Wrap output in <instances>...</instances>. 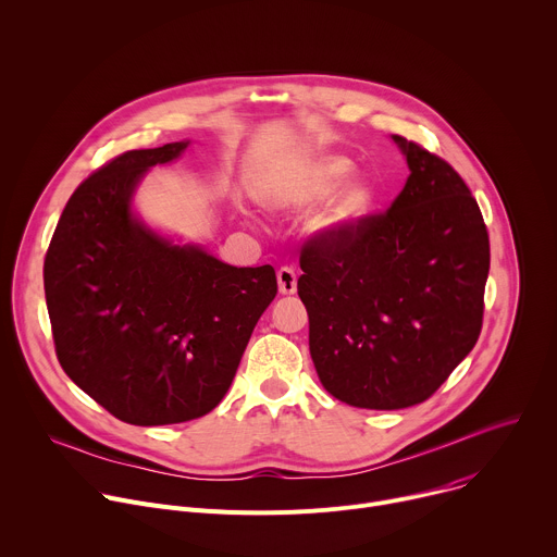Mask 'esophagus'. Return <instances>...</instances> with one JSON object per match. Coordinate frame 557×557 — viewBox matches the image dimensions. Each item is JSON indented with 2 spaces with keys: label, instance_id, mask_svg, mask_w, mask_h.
Instances as JSON below:
<instances>
[{
  "label": "esophagus",
  "instance_id": "obj_1",
  "mask_svg": "<svg viewBox=\"0 0 557 557\" xmlns=\"http://www.w3.org/2000/svg\"><path fill=\"white\" fill-rule=\"evenodd\" d=\"M277 286L282 295H293L297 290V273L293 267H282L277 271Z\"/></svg>",
  "mask_w": 557,
  "mask_h": 557
}]
</instances>
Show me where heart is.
Returning <instances> with one entry per match:
<instances>
[{"label":"heart","mask_w":557,"mask_h":557,"mask_svg":"<svg viewBox=\"0 0 557 557\" xmlns=\"http://www.w3.org/2000/svg\"><path fill=\"white\" fill-rule=\"evenodd\" d=\"M352 172V163L344 156H324L306 165L286 181L282 196L295 205H314L329 198ZM376 200L374 187L368 181L348 183L326 213L320 218V228L331 235H342L359 226L372 211Z\"/></svg>","instance_id":"heart-1"}]
</instances>
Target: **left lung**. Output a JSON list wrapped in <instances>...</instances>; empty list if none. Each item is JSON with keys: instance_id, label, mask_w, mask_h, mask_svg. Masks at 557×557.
I'll use <instances>...</instances> for the list:
<instances>
[{"instance_id": "1", "label": "left lung", "mask_w": 557, "mask_h": 557, "mask_svg": "<svg viewBox=\"0 0 557 557\" xmlns=\"http://www.w3.org/2000/svg\"><path fill=\"white\" fill-rule=\"evenodd\" d=\"M410 168L387 211L304 245L297 293L322 385L366 410L425 399L479 342L490 235L458 172L394 134Z\"/></svg>"}]
</instances>
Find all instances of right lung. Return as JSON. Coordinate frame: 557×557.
Instances as JSON below:
<instances>
[{
	"mask_svg": "<svg viewBox=\"0 0 557 557\" xmlns=\"http://www.w3.org/2000/svg\"><path fill=\"white\" fill-rule=\"evenodd\" d=\"M187 145L132 149L88 176L70 196L44 262L61 368L132 425L209 414L277 295L271 264L228 267L200 247L170 243L132 213L145 172Z\"/></svg>",
	"mask_w": 557,
	"mask_h": 557,
	"instance_id": "right-lung-1",
	"label": "right lung"
}]
</instances>
